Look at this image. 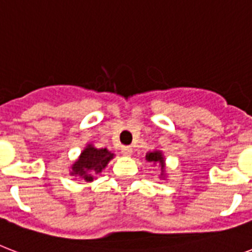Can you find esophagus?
Listing matches in <instances>:
<instances>
[{"label": "esophagus", "instance_id": "1", "mask_svg": "<svg viewBox=\"0 0 252 252\" xmlns=\"http://www.w3.org/2000/svg\"><path fill=\"white\" fill-rule=\"evenodd\" d=\"M122 153L124 154V156H130V154H132V148H130V146H123Z\"/></svg>", "mask_w": 252, "mask_h": 252}]
</instances>
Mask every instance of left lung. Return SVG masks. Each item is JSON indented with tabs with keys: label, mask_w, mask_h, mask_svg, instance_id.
Segmentation results:
<instances>
[{
	"label": "left lung",
	"mask_w": 252,
	"mask_h": 252,
	"mask_svg": "<svg viewBox=\"0 0 252 252\" xmlns=\"http://www.w3.org/2000/svg\"><path fill=\"white\" fill-rule=\"evenodd\" d=\"M146 161L153 162V163H159L161 165V170H163L165 165H163V157H162L161 152H153L146 156Z\"/></svg>",
	"instance_id": "left-lung-1"
}]
</instances>
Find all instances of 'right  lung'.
<instances>
[{
    "label": "right lung",
    "mask_w": 252,
    "mask_h": 252,
    "mask_svg": "<svg viewBox=\"0 0 252 252\" xmlns=\"http://www.w3.org/2000/svg\"><path fill=\"white\" fill-rule=\"evenodd\" d=\"M114 154L107 149H96L89 145L81 153L80 159L72 166V175L80 176L85 182L94 180V176L106 167Z\"/></svg>",
    "instance_id": "add662e5"
}]
</instances>
